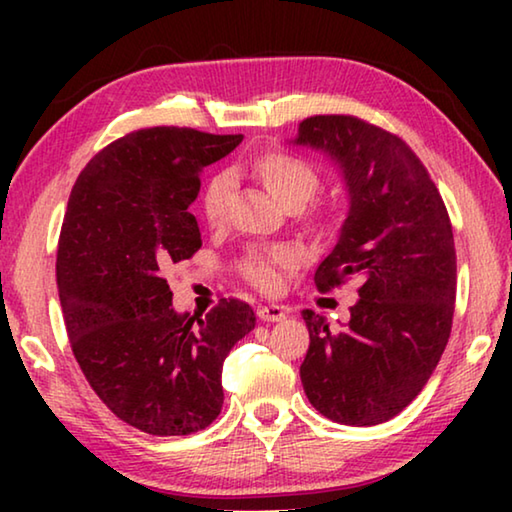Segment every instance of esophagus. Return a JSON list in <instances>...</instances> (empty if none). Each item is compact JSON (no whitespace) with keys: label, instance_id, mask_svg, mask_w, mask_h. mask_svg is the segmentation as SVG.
Segmentation results:
<instances>
[{"label":"esophagus","instance_id":"obj_1","mask_svg":"<svg viewBox=\"0 0 512 512\" xmlns=\"http://www.w3.org/2000/svg\"><path fill=\"white\" fill-rule=\"evenodd\" d=\"M259 320H266V323H277V320L287 318V307L282 305H264L257 309Z\"/></svg>","mask_w":512,"mask_h":512}]
</instances>
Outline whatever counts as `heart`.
Returning a JSON list of instances; mask_svg holds the SVG:
<instances>
[{
  "mask_svg": "<svg viewBox=\"0 0 512 512\" xmlns=\"http://www.w3.org/2000/svg\"><path fill=\"white\" fill-rule=\"evenodd\" d=\"M250 171L271 192L284 207H302L316 196L320 189L318 171L307 160L287 151H266L250 162ZM232 196V178L228 173H216L201 194V212L207 225H221L228 216V205ZM311 228L323 225V214L309 216ZM296 264L291 250L268 248V250H248L241 257L239 268L250 284L262 291H277L282 287L284 271Z\"/></svg>",
  "mask_w": 512,
  "mask_h": 512,
  "instance_id": "obj_1",
  "label": "heart"
}]
</instances>
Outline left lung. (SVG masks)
<instances>
[{"mask_svg": "<svg viewBox=\"0 0 512 512\" xmlns=\"http://www.w3.org/2000/svg\"><path fill=\"white\" fill-rule=\"evenodd\" d=\"M296 144L325 151L350 194L339 244L320 262L316 287L359 282L357 305L339 327L302 311L309 350L300 379L325 418L372 427L418 397L452 334V221L418 155L384 128L352 115H316L300 121Z\"/></svg>", "mask_w": 512, "mask_h": 512, "instance_id": "8db88e82", "label": "left lung"}]
</instances>
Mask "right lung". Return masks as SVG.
I'll return each instance as SVG.
<instances>
[{"label":"right lung","mask_w":512,"mask_h":512,"mask_svg":"<svg viewBox=\"0 0 512 512\" xmlns=\"http://www.w3.org/2000/svg\"><path fill=\"white\" fill-rule=\"evenodd\" d=\"M241 135L155 126L85 164L60 228L56 282L69 345L92 391L131 427L189 436L223 406V361L255 327L248 302L178 314L164 273L201 248L189 205L201 171Z\"/></svg>","instance_id":"add662e5"}]
</instances>
